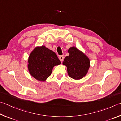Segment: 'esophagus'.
<instances>
[{
	"instance_id": "1",
	"label": "esophagus",
	"mask_w": 121,
	"mask_h": 121,
	"mask_svg": "<svg viewBox=\"0 0 121 121\" xmlns=\"http://www.w3.org/2000/svg\"><path fill=\"white\" fill-rule=\"evenodd\" d=\"M59 60H60L61 62H62L63 60V59H64V56H63V55H60V56H59Z\"/></svg>"
}]
</instances>
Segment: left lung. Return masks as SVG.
Segmentation results:
<instances>
[{"label":"left lung","mask_w":121,"mask_h":121,"mask_svg":"<svg viewBox=\"0 0 121 121\" xmlns=\"http://www.w3.org/2000/svg\"><path fill=\"white\" fill-rule=\"evenodd\" d=\"M68 52L69 55L65 57L63 64L66 66L69 77L75 80L81 79L88 72L89 59L75 47H71Z\"/></svg>","instance_id":"obj_1"}]
</instances>
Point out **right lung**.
Here are the masks:
<instances>
[{
    "label": "right lung",
    "instance_id": "right-lung-1",
    "mask_svg": "<svg viewBox=\"0 0 121 121\" xmlns=\"http://www.w3.org/2000/svg\"><path fill=\"white\" fill-rule=\"evenodd\" d=\"M60 63L54 52L42 46L35 48L30 55L28 69L35 79L44 81L51 75L53 67Z\"/></svg>",
    "mask_w": 121,
    "mask_h": 121
}]
</instances>
